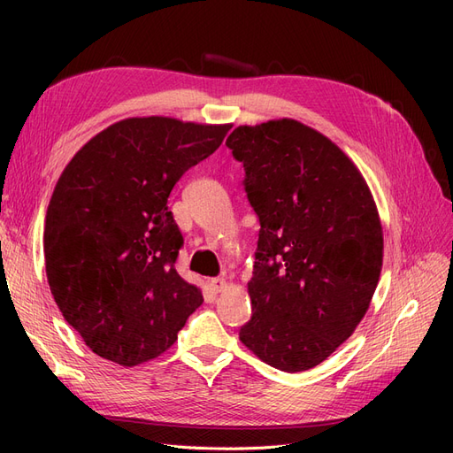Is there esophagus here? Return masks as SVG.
I'll return each instance as SVG.
<instances>
[{"label": "esophagus", "instance_id": "esophagus-1", "mask_svg": "<svg viewBox=\"0 0 453 453\" xmlns=\"http://www.w3.org/2000/svg\"><path fill=\"white\" fill-rule=\"evenodd\" d=\"M210 285H211V289L215 293H221L226 287V280L225 278H213V280H210Z\"/></svg>", "mask_w": 453, "mask_h": 453}]
</instances>
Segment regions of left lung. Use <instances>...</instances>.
<instances>
[{"mask_svg": "<svg viewBox=\"0 0 453 453\" xmlns=\"http://www.w3.org/2000/svg\"><path fill=\"white\" fill-rule=\"evenodd\" d=\"M226 147L260 230L240 340L283 372L323 363L353 334L381 272L376 203L355 164L293 119L238 127Z\"/></svg>", "mask_w": 453, "mask_h": 453, "instance_id": "left-lung-1", "label": "left lung"}]
</instances>
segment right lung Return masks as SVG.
<instances>
[{
    "mask_svg": "<svg viewBox=\"0 0 453 453\" xmlns=\"http://www.w3.org/2000/svg\"><path fill=\"white\" fill-rule=\"evenodd\" d=\"M230 125L125 119L67 164L45 219V268L64 319L100 357L135 366L177 340L202 303L175 270L181 230L168 196Z\"/></svg>",
    "mask_w": 453,
    "mask_h": 453,
    "instance_id": "1",
    "label": "right lung"
}]
</instances>
